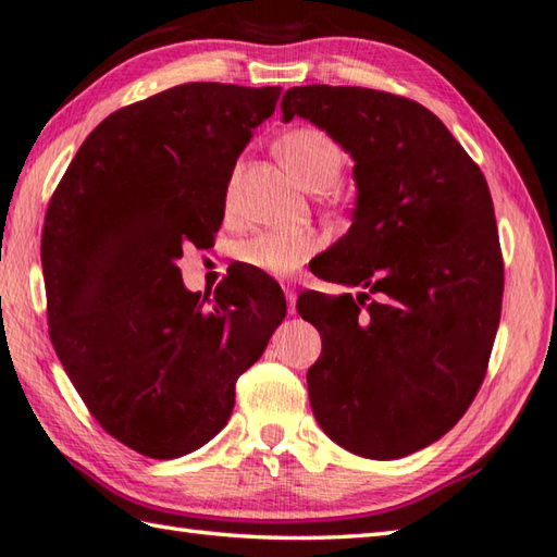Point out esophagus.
Returning <instances> with one entry per match:
<instances>
[{
    "mask_svg": "<svg viewBox=\"0 0 557 557\" xmlns=\"http://www.w3.org/2000/svg\"><path fill=\"white\" fill-rule=\"evenodd\" d=\"M282 289H285V297H287V311L294 313L297 311V285H294L292 280L282 282Z\"/></svg>",
    "mask_w": 557,
    "mask_h": 557,
    "instance_id": "esophagus-1",
    "label": "esophagus"
}]
</instances>
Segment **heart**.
<instances>
[{
  "label": "heart",
  "mask_w": 557,
  "mask_h": 557,
  "mask_svg": "<svg viewBox=\"0 0 557 557\" xmlns=\"http://www.w3.org/2000/svg\"><path fill=\"white\" fill-rule=\"evenodd\" d=\"M277 154L292 176L311 193L333 188L345 169L343 147L319 127L289 129L277 139ZM234 190L236 171L226 183V202H232ZM319 246L321 242L313 232H263L238 246V260L268 275H289L307 263Z\"/></svg>",
  "instance_id": "obj_1"
}]
</instances>
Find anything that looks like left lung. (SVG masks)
<instances>
[{
  "instance_id": "left-lung-1",
  "label": "left lung",
  "mask_w": 557,
  "mask_h": 557,
  "mask_svg": "<svg viewBox=\"0 0 557 557\" xmlns=\"http://www.w3.org/2000/svg\"><path fill=\"white\" fill-rule=\"evenodd\" d=\"M294 115L355 159L352 226L304 292L321 333L309 400L321 430L364 459H400L444 437L481 388L503 311L505 263L487 181L428 108L362 86H294Z\"/></svg>"
}]
</instances>
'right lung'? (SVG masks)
I'll list each match as a JSON object with an SVG mask.
<instances>
[{
	"label": "right lung",
	"instance_id": "obj_1",
	"mask_svg": "<svg viewBox=\"0 0 557 557\" xmlns=\"http://www.w3.org/2000/svg\"><path fill=\"white\" fill-rule=\"evenodd\" d=\"M280 86L193 82L120 108L54 188L40 260L48 329L91 416L149 459L200 449L234 386L287 313L265 272L238 268L205 309L185 289V246L207 248L226 183Z\"/></svg>",
	"mask_w": 557,
	"mask_h": 557
}]
</instances>
